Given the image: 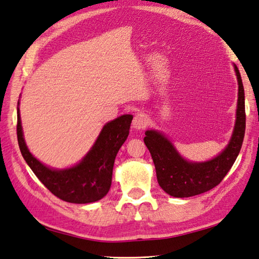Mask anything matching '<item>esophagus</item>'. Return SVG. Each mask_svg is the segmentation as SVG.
<instances>
[{
	"instance_id": "esophagus-1",
	"label": "esophagus",
	"mask_w": 259,
	"mask_h": 259,
	"mask_svg": "<svg viewBox=\"0 0 259 259\" xmlns=\"http://www.w3.org/2000/svg\"><path fill=\"white\" fill-rule=\"evenodd\" d=\"M132 125L136 130H143L148 125V117L143 113H138L135 114L133 121H132Z\"/></svg>"
}]
</instances>
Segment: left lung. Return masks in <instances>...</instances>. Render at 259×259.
Wrapping results in <instances>:
<instances>
[{
  "label": "left lung",
  "mask_w": 259,
  "mask_h": 259,
  "mask_svg": "<svg viewBox=\"0 0 259 259\" xmlns=\"http://www.w3.org/2000/svg\"><path fill=\"white\" fill-rule=\"evenodd\" d=\"M235 70L239 84L236 126L230 143L217 158L202 163L188 162L180 157L162 134L155 131L145 132L144 143L152 157L158 183L165 193L174 197L195 196L218 186L240 152L246 130L245 91L240 72L237 66Z\"/></svg>",
  "instance_id": "8db88e82"
}]
</instances>
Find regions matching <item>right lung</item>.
Masks as SVG:
<instances>
[{
  "mask_svg": "<svg viewBox=\"0 0 259 259\" xmlns=\"http://www.w3.org/2000/svg\"><path fill=\"white\" fill-rule=\"evenodd\" d=\"M132 115H123L105 125L90 152L75 167L53 170L32 157L24 143L18 109L17 135L23 159L52 194L62 201L85 204L99 201L108 193L115 158L130 133Z\"/></svg>",
  "mask_w": 259,
  "mask_h": 259,
  "instance_id": "1",
  "label": "right lung"
}]
</instances>
